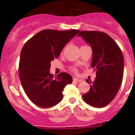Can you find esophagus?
I'll return each mask as SVG.
<instances>
[{
	"label": "esophagus",
	"mask_w": 135,
	"mask_h": 135,
	"mask_svg": "<svg viewBox=\"0 0 135 135\" xmlns=\"http://www.w3.org/2000/svg\"><path fill=\"white\" fill-rule=\"evenodd\" d=\"M73 80L74 81V82H82V79H79V78H73Z\"/></svg>",
	"instance_id": "obj_1"
}]
</instances>
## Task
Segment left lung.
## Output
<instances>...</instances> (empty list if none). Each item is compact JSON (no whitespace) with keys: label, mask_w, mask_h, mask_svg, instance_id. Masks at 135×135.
I'll list each match as a JSON object with an SVG mask.
<instances>
[{"label":"left lung","mask_w":135,"mask_h":135,"mask_svg":"<svg viewBox=\"0 0 135 135\" xmlns=\"http://www.w3.org/2000/svg\"><path fill=\"white\" fill-rule=\"evenodd\" d=\"M78 36L91 46V66L96 71L95 81L82 98L93 107L103 108L114 99L120 89L124 74L123 55L116 42L104 32L81 31Z\"/></svg>","instance_id":"obj_1"}]
</instances>
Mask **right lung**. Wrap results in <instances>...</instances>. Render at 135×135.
I'll list each match as a JSON object with an SVG mask.
<instances>
[{
  "mask_svg": "<svg viewBox=\"0 0 135 135\" xmlns=\"http://www.w3.org/2000/svg\"><path fill=\"white\" fill-rule=\"evenodd\" d=\"M79 30H44L26 42L21 49L19 76L23 90L37 106L48 108L62 100V92L72 77L61 72L56 78L50 74L51 62L57 59L68 42Z\"/></svg>",
  "mask_w": 135,
  "mask_h": 135,
  "instance_id": "add662e5",
  "label": "right lung"
}]
</instances>
